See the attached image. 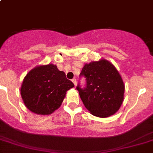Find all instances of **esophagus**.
Returning a JSON list of instances; mask_svg holds the SVG:
<instances>
[{
	"label": "esophagus",
	"instance_id": "1",
	"mask_svg": "<svg viewBox=\"0 0 153 153\" xmlns=\"http://www.w3.org/2000/svg\"><path fill=\"white\" fill-rule=\"evenodd\" d=\"M72 81H73L74 85H77V80H76V79H75V78H74V79L72 80Z\"/></svg>",
	"mask_w": 153,
	"mask_h": 153
}]
</instances>
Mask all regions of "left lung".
<instances>
[{
  "instance_id": "obj_1",
  "label": "left lung",
  "mask_w": 153,
  "mask_h": 153,
  "mask_svg": "<svg viewBox=\"0 0 153 153\" xmlns=\"http://www.w3.org/2000/svg\"><path fill=\"white\" fill-rule=\"evenodd\" d=\"M80 75H84L86 86H77L85 108L94 116L107 117L118 111L123 102L125 85L111 62L105 59L85 64Z\"/></svg>"
}]
</instances>
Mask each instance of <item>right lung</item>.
<instances>
[{
  "label": "right lung",
  "mask_w": 153,
  "mask_h": 153,
  "mask_svg": "<svg viewBox=\"0 0 153 153\" xmlns=\"http://www.w3.org/2000/svg\"><path fill=\"white\" fill-rule=\"evenodd\" d=\"M74 84L65 73L53 64L38 65L25 75L20 94L28 110L37 115H47L61 106L67 91Z\"/></svg>",
  "instance_id": "add662e5"
}]
</instances>
